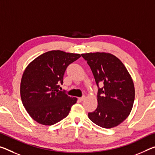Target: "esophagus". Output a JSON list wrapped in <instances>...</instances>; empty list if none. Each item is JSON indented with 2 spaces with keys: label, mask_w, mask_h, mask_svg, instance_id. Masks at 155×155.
I'll return each instance as SVG.
<instances>
[{
  "label": "esophagus",
  "mask_w": 155,
  "mask_h": 155,
  "mask_svg": "<svg viewBox=\"0 0 155 155\" xmlns=\"http://www.w3.org/2000/svg\"><path fill=\"white\" fill-rule=\"evenodd\" d=\"M85 99V96H83L82 97H80V98H78V100L81 101H83Z\"/></svg>",
  "instance_id": "34e87169"
}]
</instances>
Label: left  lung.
I'll list each match as a JSON object with an SVG mask.
<instances>
[{
	"label": "left lung",
	"instance_id": "8db88e82",
	"mask_svg": "<svg viewBox=\"0 0 155 155\" xmlns=\"http://www.w3.org/2000/svg\"><path fill=\"white\" fill-rule=\"evenodd\" d=\"M94 75L98 87V106L88 113L93 123L111 128L129 116L134 101L133 81L126 68L116 56L109 53L82 54ZM100 83L104 84L99 87Z\"/></svg>",
	"mask_w": 155,
	"mask_h": 155
}]
</instances>
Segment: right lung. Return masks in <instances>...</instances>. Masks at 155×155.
<instances>
[{
	"instance_id": "add662e5",
	"label": "right lung",
	"mask_w": 155,
	"mask_h": 155,
	"mask_svg": "<svg viewBox=\"0 0 155 155\" xmlns=\"http://www.w3.org/2000/svg\"><path fill=\"white\" fill-rule=\"evenodd\" d=\"M81 57L79 54L52 50L38 56L29 63L21 82V97L23 106L38 124L51 126L68 116L77 103L60 91L68 66Z\"/></svg>"
}]
</instances>
